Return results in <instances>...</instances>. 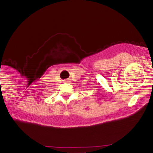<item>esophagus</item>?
<instances>
[{"mask_svg": "<svg viewBox=\"0 0 153 153\" xmlns=\"http://www.w3.org/2000/svg\"><path fill=\"white\" fill-rule=\"evenodd\" d=\"M65 82H69V81H68V79H67V80H66Z\"/></svg>", "mask_w": 153, "mask_h": 153, "instance_id": "obj_1", "label": "esophagus"}]
</instances>
